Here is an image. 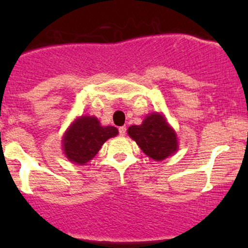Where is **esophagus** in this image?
<instances>
[{
    "label": "esophagus",
    "instance_id": "obj_1",
    "mask_svg": "<svg viewBox=\"0 0 248 248\" xmlns=\"http://www.w3.org/2000/svg\"><path fill=\"white\" fill-rule=\"evenodd\" d=\"M126 132H127L126 126H121L120 128H119V134H120V136L126 135Z\"/></svg>",
    "mask_w": 248,
    "mask_h": 248
}]
</instances>
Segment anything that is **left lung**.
<instances>
[{"instance_id": "obj_1", "label": "left lung", "mask_w": 248, "mask_h": 248, "mask_svg": "<svg viewBox=\"0 0 248 248\" xmlns=\"http://www.w3.org/2000/svg\"><path fill=\"white\" fill-rule=\"evenodd\" d=\"M128 134L142 152L155 161L164 160L177 150L175 132L158 113L148 115L140 126H130Z\"/></svg>"}]
</instances>
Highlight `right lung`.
<instances>
[{
    "mask_svg": "<svg viewBox=\"0 0 248 248\" xmlns=\"http://www.w3.org/2000/svg\"><path fill=\"white\" fill-rule=\"evenodd\" d=\"M113 126L102 127L94 116H81L73 122L62 140L64 152L70 161L85 164L98 154L105 141L118 135Z\"/></svg>",
    "mask_w": 248,
    "mask_h": 248,
    "instance_id": "add662e5",
    "label": "right lung"
}]
</instances>
